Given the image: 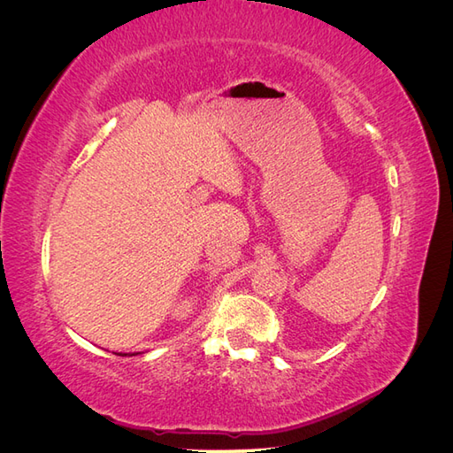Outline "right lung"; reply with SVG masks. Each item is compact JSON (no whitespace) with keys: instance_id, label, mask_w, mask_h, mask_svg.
<instances>
[{"instance_id":"obj_1","label":"right lung","mask_w":453,"mask_h":453,"mask_svg":"<svg viewBox=\"0 0 453 453\" xmlns=\"http://www.w3.org/2000/svg\"><path fill=\"white\" fill-rule=\"evenodd\" d=\"M125 355H127V353H125Z\"/></svg>"}]
</instances>
